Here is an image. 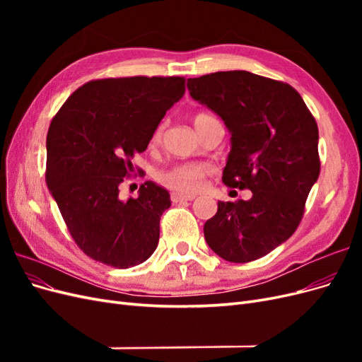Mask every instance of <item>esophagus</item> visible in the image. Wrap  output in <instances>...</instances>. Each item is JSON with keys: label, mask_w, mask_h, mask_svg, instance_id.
<instances>
[{"label": "esophagus", "mask_w": 362, "mask_h": 362, "mask_svg": "<svg viewBox=\"0 0 362 362\" xmlns=\"http://www.w3.org/2000/svg\"><path fill=\"white\" fill-rule=\"evenodd\" d=\"M196 198V194H184V193H177L173 192L170 194V199L173 202H181V201H193Z\"/></svg>", "instance_id": "esophagus-1"}]
</instances>
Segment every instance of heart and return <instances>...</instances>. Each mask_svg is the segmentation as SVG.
Returning a JSON list of instances; mask_svg holds the SVG:
<instances>
[{
  "label": "heart",
  "instance_id": "heart-1",
  "mask_svg": "<svg viewBox=\"0 0 362 362\" xmlns=\"http://www.w3.org/2000/svg\"><path fill=\"white\" fill-rule=\"evenodd\" d=\"M208 119H211L210 115L198 113L193 117L194 127L201 128ZM161 136L163 125L160 124L151 136V145H157ZM210 173L211 166L205 161H181L158 170L156 178L161 185H164V187L169 190H173L177 193H194L202 187L204 180Z\"/></svg>",
  "mask_w": 362,
  "mask_h": 362
}]
</instances>
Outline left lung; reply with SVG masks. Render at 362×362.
<instances>
[{"mask_svg":"<svg viewBox=\"0 0 362 362\" xmlns=\"http://www.w3.org/2000/svg\"><path fill=\"white\" fill-rule=\"evenodd\" d=\"M193 100L211 108L231 133L222 181L249 189V201L217 202L204 225L208 246L231 262L267 255L298 229L319 178V128L298 90L247 71L189 78Z\"/></svg>","mask_w":362,"mask_h":362,"instance_id":"left-lung-1","label":"left lung"}]
</instances>
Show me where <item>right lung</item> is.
I'll use <instances>...</instances> for the list:
<instances>
[{
	"instance_id": "right-lung-1",
	"label": "right lung",
	"mask_w": 362,
	"mask_h": 362,
	"mask_svg": "<svg viewBox=\"0 0 362 362\" xmlns=\"http://www.w3.org/2000/svg\"><path fill=\"white\" fill-rule=\"evenodd\" d=\"M185 92L182 76H122L76 89L52 117L47 136V185L69 233L87 257L134 267L157 249L166 189L146 181L122 201L133 157Z\"/></svg>"
}]
</instances>
